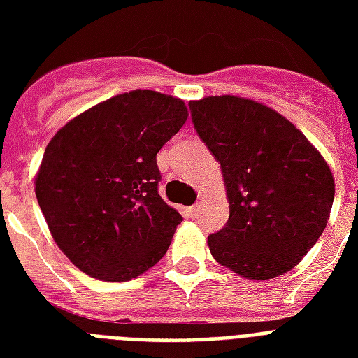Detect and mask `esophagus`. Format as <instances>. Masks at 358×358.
Listing matches in <instances>:
<instances>
[{"label":"esophagus","mask_w":358,"mask_h":358,"mask_svg":"<svg viewBox=\"0 0 358 358\" xmlns=\"http://www.w3.org/2000/svg\"><path fill=\"white\" fill-rule=\"evenodd\" d=\"M199 212H201V204H193V206L187 208V215H189L191 219H195L196 215H199Z\"/></svg>","instance_id":"1"}]
</instances>
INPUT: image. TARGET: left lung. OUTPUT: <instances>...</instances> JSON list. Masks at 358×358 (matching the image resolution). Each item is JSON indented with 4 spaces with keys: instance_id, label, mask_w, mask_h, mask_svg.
<instances>
[{
    "instance_id": "left-lung-1",
    "label": "left lung",
    "mask_w": 358,
    "mask_h": 358,
    "mask_svg": "<svg viewBox=\"0 0 358 358\" xmlns=\"http://www.w3.org/2000/svg\"><path fill=\"white\" fill-rule=\"evenodd\" d=\"M202 143L221 165L229 223L208 236L212 256L267 280L289 271L327 227L334 180L322 154L282 115L238 96L189 102Z\"/></svg>"
}]
</instances>
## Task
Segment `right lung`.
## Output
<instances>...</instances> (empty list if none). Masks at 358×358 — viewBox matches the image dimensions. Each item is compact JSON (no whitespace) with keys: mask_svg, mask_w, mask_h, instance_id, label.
I'll return each instance as SVG.
<instances>
[{"mask_svg":"<svg viewBox=\"0 0 358 358\" xmlns=\"http://www.w3.org/2000/svg\"><path fill=\"white\" fill-rule=\"evenodd\" d=\"M185 120L182 100L137 89L87 109L48 143L36 201L81 271L124 282L167 252L182 215L157 193L156 156Z\"/></svg>","mask_w":358,"mask_h":358,"instance_id":"1","label":"right lung"}]
</instances>
